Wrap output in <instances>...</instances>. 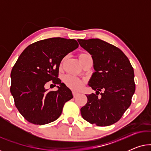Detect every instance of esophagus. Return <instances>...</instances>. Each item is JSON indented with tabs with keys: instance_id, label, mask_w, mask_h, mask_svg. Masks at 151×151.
<instances>
[{
	"instance_id": "obj_1",
	"label": "esophagus",
	"mask_w": 151,
	"mask_h": 151,
	"mask_svg": "<svg viewBox=\"0 0 151 151\" xmlns=\"http://www.w3.org/2000/svg\"><path fill=\"white\" fill-rule=\"evenodd\" d=\"M78 92H76V91H73V97L74 98H76V96H78Z\"/></svg>"
}]
</instances>
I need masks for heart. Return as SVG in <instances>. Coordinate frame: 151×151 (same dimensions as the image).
Returning <instances> with one entry per match:
<instances>
[{
  "label": "heart",
  "instance_id": "1",
  "mask_svg": "<svg viewBox=\"0 0 151 151\" xmlns=\"http://www.w3.org/2000/svg\"><path fill=\"white\" fill-rule=\"evenodd\" d=\"M88 57H91V55L84 53H80L79 56H78L81 64H82V63ZM64 82L69 87L73 88V89H79V88L82 87V84H83V81L82 80L75 77H73L71 76H65V79H64Z\"/></svg>",
  "mask_w": 151,
  "mask_h": 151
}]
</instances>
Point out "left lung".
I'll return each instance as SVG.
<instances>
[{"label":"left lung","instance_id":"obj_1","mask_svg":"<svg viewBox=\"0 0 151 151\" xmlns=\"http://www.w3.org/2000/svg\"><path fill=\"white\" fill-rule=\"evenodd\" d=\"M80 46L91 55L93 69L88 86L96 93L86 95L87 102L80 109L86 121L100 127L117 122L131 104L135 91L133 68L117 47L100 39H78ZM102 90L101 97L97 95Z\"/></svg>","mask_w":151,"mask_h":151}]
</instances>
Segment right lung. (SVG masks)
Returning a JSON list of instances; mask_svg holds the SVG:
<instances>
[{
  "mask_svg": "<svg viewBox=\"0 0 151 151\" xmlns=\"http://www.w3.org/2000/svg\"><path fill=\"white\" fill-rule=\"evenodd\" d=\"M79 46L74 39L51 38L29 45L11 72L10 91L16 108L29 122L43 125L60 116L64 104L73 98L71 91L58 78L63 58ZM52 80L58 90L48 92Z\"/></svg>",
  "mask_w": 151,
  "mask_h": 151,
  "instance_id": "obj_1",
  "label": "right lung"
}]
</instances>
